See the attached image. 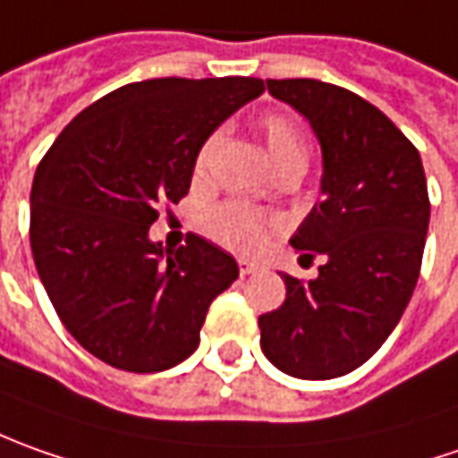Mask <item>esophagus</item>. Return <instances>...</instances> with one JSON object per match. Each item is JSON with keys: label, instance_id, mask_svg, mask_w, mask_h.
Masks as SVG:
<instances>
[{"label": "esophagus", "instance_id": "34e87169", "mask_svg": "<svg viewBox=\"0 0 458 458\" xmlns=\"http://www.w3.org/2000/svg\"><path fill=\"white\" fill-rule=\"evenodd\" d=\"M238 266H241V276H250V274H259L260 266L256 260H248V259H241L238 260Z\"/></svg>", "mask_w": 458, "mask_h": 458}]
</instances>
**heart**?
Returning <instances> with one entry per match:
<instances>
[{"instance_id":"obj_1","label":"heart","mask_w":458,"mask_h":458,"mask_svg":"<svg viewBox=\"0 0 458 458\" xmlns=\"http://www.w3.org/2000/svg\"><path fill=\"white\" fill-rule=\"evenodd\" d=\"M260 136H263V144H266L268 159L276 169V174L296 172V169L304 172L309 159V141L307 134L301 131V126L292 116H286V114L263 116L260 119ZM215 144H217V136H210L199 147L198 159H195V174L205 172V166L213 157ZM208 230L215 241L230 245L235 250H256L266 238L268 220L263 215L253 213L250 208H243V205H220L208 215Z\"/></svg>"}]
</instances>
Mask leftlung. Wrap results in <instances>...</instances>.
I'll return each instance as SVG.
<instances>
[{
	"mask_svg": "<svg viewBox=\"0 0 458 458\" xmlns=\"http://www.w3.org/2000/svg\"><path fill=\"white\" fill-rule=\"evenodd\" d=\"M266 88L322 147V202L289 243L324 266L309 284L281 274L286 299L259 317L260 350L292 377L332 380L383 347L413 296L431 217L426 174L401 129L352 90L314 78Z\"/></svg>",
	"mask_w": 458,
	"mask_h": 458,
	"instance_id": "1",
	"label": "left lung"
}]
</instances>
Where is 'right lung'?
Instances as JSON below:
<instances>
[{
	"instance_id": "right-lung-1",
	"label": "right lung",
	"mask_w": 458,
	"mask_h": 458,
	"mask_svg": "<svg viewBox=\"0 0 458 458\" xmlns=\"http://www.w3.org/2000/svg\"><path fill=\"white\" fill-rule=\"evenodd\" d=\"M260 78H151L81 111L35 172L30 245L42 286L75 342L111 368L162 372L199 344L235 259L199 235L149 238L159 202H180L199 147Z\"/></svg>"
}]
</instances>
